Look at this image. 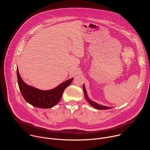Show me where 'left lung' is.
Returning <instances> with one entry per match:
<instances>
[{"label": "left lung", "instance_id": "obj_1", "mask_svg": "<svg viewBox=\"0 0 150 150\" xmlns=\"http://www.w3.org/2000/svg\"><path fill=\"white\" fill-rule=\"evenodd\" d=\"M83 92H84V95H85V99H86V100L88 102V103H90V104H91L93 108H94L95 109H100V110H105V109H111L112 108H109V107H105V106H103V105H100L94 101H93L92 100H91L87 96V91H86V90H85V86L84 85H83Z\"/></svg>", "mask_w": 150, "mask_h": 150}]
</instances>
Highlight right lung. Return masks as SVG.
<instances>
[{
    "label": "right lung",
    "instance_id": "1",
    "mask_svg": "<svg viewBox=\"0 0 150 150\" xmlns=\"http://www.w3.org/2000/svg\"><path fill=\"white\" fill-rule=\"evenodd\" d=\"M19 88L27 102L37 108L42 109L51 108L60 100L65 89L69 86L74 78H71L60 84L50 90L42 91L26 84L21 78L18 69H16Z\"/></svg>",
    "mask_w": 150,
    "mask_h": 150
}]
</instances>
